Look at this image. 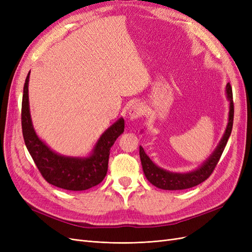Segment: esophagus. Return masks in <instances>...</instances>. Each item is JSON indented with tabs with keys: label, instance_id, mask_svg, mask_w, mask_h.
<instances>
[{
	"label": "esophagus",
	"instance_id": "obj_1",
	"mask_svg": "<svg viewBox=\"0 0 252 252\" xmlns=\"http://www.w3.org/2000/svg\"><path fill=\"white\" fill-rule=\"evenodd\" d=\"M144 113H145V109L143 107V105L140 103H135L128 110V119L130 121L136 120L140 117H142Z\"/></svg>",
	"mask_w": 252,
	"mask_h": 252
}]
</instances>
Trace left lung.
Wrapping results in <instances>:
<instances>
[{"instance_id": "left-lung-1", "label": "left lung", "mask_w": 252, "mask_h": 252, "mask_svg": "<svg viewBox=\"0 0 252 252\" xmlns=\"http://www.w3.org/2000/svg\"><path fill=\"white\" fill-rule=\"evenodd\" d=\"M226 96L227 100L229 101V116H228V123L225 129V132L220 143L218 144L215 151H213L210 157L206 159L200 167H197L196 169L185 173L171 172L168 170H165L152 162L150 158L145 154L143 147L140 146V158L143 171L145 177H146V179L152 185L164 190H182L199 185L210 177L213 169L216 168L220 156L223 154L232 130L234 108L232 100V89L229 83L226 85Z\"/></svg>"}]
</instances>
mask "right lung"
Returning a JSON list of instances; mask_svg holds the SVG:
<instances>
[{"label":"right lung","mask_w":252,"mask_h":252,"mask_svg":"<svg viewBox=\"0 0 252 252\" xmlns=\"http://www.w3.org/2000/svg\"><path fill=\"white\" fill-rule=\"evenodd\" d=\"M29 73L24 84L22 100V130L25 145L37 169L49 184L59 188L81 191L104 180L108 169L110 148L124 132V119H119L100 136L88 157H66L53 151L37 136L29 109Z\"/></svg>","instance_id":"obj_1"}]
</instances>
